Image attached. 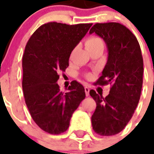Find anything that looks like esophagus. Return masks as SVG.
<instances>
[{
	"label": "esophagus",
	"instance_id": "esophagus-1",
	"mask_svg": "<svg viewBox=\"0 0 154 154\" xmlns=\"http://www.w3.org/2000/svg\"><path fill=\"white\" fill-rule=\"evenodd\" d=\"M85 91L86 96H89V87H87V86H85Z\"/></svg>",
	"mask_w": 154,
	"mask_h": 154
}]
</instances>
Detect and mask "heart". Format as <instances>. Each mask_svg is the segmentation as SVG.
<instances>
[{
	"label": "heart",
	"mask_w": 154,
	"mask_h": 154,
	"mask_svg": "<svg viewBox=\"0 0 154 154\" xmlns=\"http://www.w3.org/2000/svg\"><path fill=\"white\" fill-rule=\"evenodd\" d=\"M103 45V41H102V40L100 38L96 36H92L89 38L88 40H86L85 43L87 49L95 47V46H98V45Z\"/></svg>",
	"instance_id": "heart-1"
}]
</instances>
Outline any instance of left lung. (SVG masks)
Instances as JSON below:
<instances>
[{"mask_svg":"<svg viewBox=\"0 0 154 154\" xmlns=\"http://www.w3.org/2000/svg\"><path fill=\"white\" fill-rule=\"evenodd\" d=\"M89 33L103 38L109 51L102 75L95 85L110 84L105 98L91 89L96 102L91 117L94 131L101 136L117 134L131 119L141 94L143 60L141 49L134 34L119 23H96Z\"/></svg>","mask_w":154,"mask_h":154,"instance_id":"8db88e82","label":"left lung"}]
</instances>
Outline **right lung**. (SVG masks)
I'll use <instances>...</instances> for the list:
<instances>
[{
    "label": "right lung",
    "mask_w": 154,
    "mask_h": 154,
    "mask_svg": "<svg viewBox=\"0 0 154 154\" xmlns=\"http://www.w3.org/2000/svg\"><path fill=\"white\" fill-rule=\"evenodd\" d=\"M92 24L66 25L49 22L37 29L23 54L22 89L31 118L51 134H60L69 126L72 114L85 98L84 86L72 81L61 91L56 82L65 71L72 51Z\"/></svg>",
    "instance_id": "right-lung-1"
}]
</instances>
